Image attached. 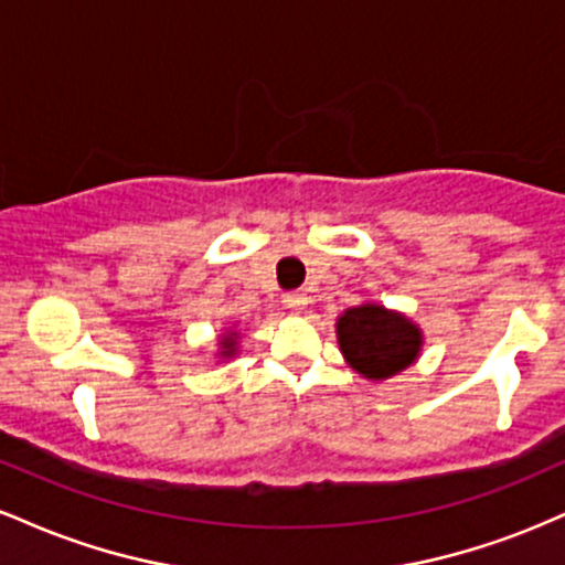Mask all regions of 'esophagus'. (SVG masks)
I'll use <instances>...</instances> for the list:
<instances>
[{
	"mask_svg": "<svg viewBox=\"0 0 565 565\" xmlns=\"http://www.w3.org/2000/svg\"><path fill=\"white\" fill-rule=\"evenodd\" d=\"M284 302H287V308L295 310V313H302V310L308 308V295H305V291H289V295H284Z\"/></svg>",
	"mask_w": 565,
	"mask_h": 565,
	"instance_id": "obj_1",
	"label": "esophagus"
}]
</instances>
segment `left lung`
I'll return each mask as SVG.
<instances>
[{
    "mask_svg": "<svg viewBox=\"0 0 565 565\" xmlns=\"http://www.w3.org/2000/svg\"><path fill=\"white\" fill-rule=\"evenodd\" d=\"M337 342L345 364L369 382H385L423 353V329L401 310L361 302L337 316Z\"/></svg>",
    "mask_w": 565,
    "mask_h": 565,
    "instance_id": "left-lung-1",
    "label": "left lung"
}]
</instances>
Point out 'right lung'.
<instances>
[{"mask_svg": "<svg viewBox=\"0 0 565 565\" xmlns=\"http://www.w3.org/2000/svg\"><path fill=\"white\" fill-rule=\"evenodd\" d=\"M238 345H242V332H238L236 329V323H231L228 329H225L223 334H220V340H217V359L220 361H228V359H233V355L238 353Z\"/></svg>", "mask_w": 565, "mask_h": 565, "instance_id": "obj_1", "label": "right lung"}]
</instances>
